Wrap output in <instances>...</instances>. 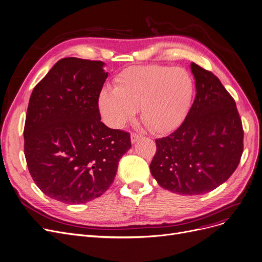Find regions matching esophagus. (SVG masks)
Listing matches in <instances>:
<instances>
[{
    "instance_id": "esophagus-1",
    "label": "esophagus",
    "mask_w": 262,
    "mask_h": 262,
    "mask_svg": "<svg viewBox=\"0 0 262 262\" xmlns=\"http://www.w3.org/2000/svg\"><path fill=\"white\" fill-rule=\"evenodd\" d=\"M141 138H142V134L132 133V134H131V143H132V144H135Z\"/></svg>"
}]
</instances>
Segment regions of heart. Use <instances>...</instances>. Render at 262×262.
<instances>
[{"label": "heart", "instance_id": "1", "mask_svg": "<svg viewBox=\"0 0 262 262\" xmlns=\"http://www.w3.org/2000/svg\"><path fill=\"white\" fill-rule=\"evenodd\" d=\"M194 83L183 68L149 65L121 72L116 87H104L99 95V111L104 122L120 129L136 114L154 132L176 129L188 115Z\"/></svg>", "mask_w": 262, "mask_h": 262}]
</instances>
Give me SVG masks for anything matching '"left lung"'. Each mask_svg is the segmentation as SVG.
<instances>
[{
	"label": "left lung",
	"instance_id": "1",
	"mask_svg": "<svg viewBox=\"0 0 262 262\" xmlns=\"http://www.w3.org/2000/svg\"><path fill=\"white\" fill-rule=\"evenodd\" d=\"M195 100L181 126L156 140L150 171L162 188L180 195L216 189L238 167L242 122L235 102L212 72L191 64Z\"/></svg>",
	"mask_w": 262,
	"mask_h": 262
}]
</instances>
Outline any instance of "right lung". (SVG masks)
Here are the masks:
<instances>
[{
    "label": "right lung",
    "mask_w": 262,
    "mask_h": 262,
    "mask_svg": "<svg viewBox=\"0 0 262 262\" xmlns=\"http://www.w3.org/2000/svg\"><path fill=\"white\" fill-rule=\"evenodd\" d=\"M100 60H58L30 98L24 155L36 185L55 201L79 205L113 183L130 134L101 122L98 100L108 76Z\"/></svg>",
    "instance_id": "add662e5"
}]
</instances>
